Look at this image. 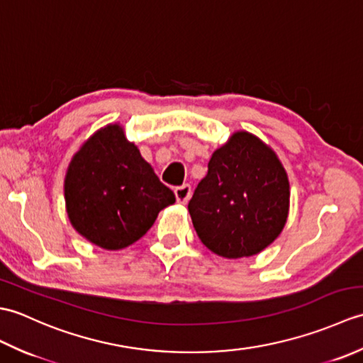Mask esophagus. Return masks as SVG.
<instances>
[{"label": "esophagus", "instance_id": "obj_1", "mask_svg": "<svg viewBox=\"0 0 363 363\" xmlns=\"http://www.w3.org/2000/svg\"><path fill=\"white\" fill-rule=\"evenodd\" d=\"M174 195H176L177 203L187 204L190 196H191V187L189 186V184H184V186H181V187H176Z\"/></svg>", "mask_w": 363, "mask_h": 363}]
</instances>
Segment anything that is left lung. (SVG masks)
I'll return each instance as SVG.
<instances>
[{
	"label": "left lung",
	"instance_id": "8db88e82",
	"mask_svg": "<svg viewBox=\"0 0 363 363\" xmlns=\"http://www.w3.org/2000/svg\"><path fill=\"white\" fill-rule=\"evenodd\" d=\"M207 168L189 203L199 240L226 259L256 256L287 223L290 184L282 162L259 137L237 130Z\"/></svg>",
	"mask_w": 363,
	"mask_h": 363
}]
</instances>
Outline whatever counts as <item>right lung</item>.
Segmentation results:
<instances>
[{"label": "right lung", "mask_w": 363, "mask_h": 363, "mask_svg": "<svg viewBox=\"0 0 363 363\" xmlns=\"http://www.w3.org/2000/svg\"><path fill=\"white\" fill-rule=\"evenodd\" d=\"M65 209L76 233L107 251L142 238L176 201L120 123L98 129L67 168Z\"/></svg>", "instance_id": "obj_1"}]
</instances>
